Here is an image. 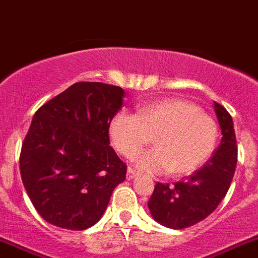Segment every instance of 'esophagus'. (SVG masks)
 I'll return each mask as SVG.
<instances>
[{
    "instance_id": "34e87169",
    "label": "esophagus",
    "mask_w": 258,
    "mask_h": 258,
    "mask_svg": "<svg viewBox=\"0 0 258 258\" xmlns=\"http://www.w3.org/2000/svg\"><path fill=\"white\" fill-rule=\"evenodd\" d=\"M138 175H139V173L136 172L135 169H132V168L127 169V180H132V178L136 177Z\"/></svg>"
}]
</instances>
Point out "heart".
<instances>
[{
    "label": "heart",
    "mask_w": 258,
    "mask_h": 258,
    "mask_svg": "<svg viewBox=\"0 0 258 258\" xmlns=\"http://www.w3.org/2000/svg\"><path fill=\"white\" fill-rule=\"evenodd\" d=\"M154 136L156 148L134 154ZM113 146L134 164L150 173L190 175L215 152L219 127L196 104L164 99L141 105L138 114L118 112L109 123Z\"/></svg>",
    "instance_id": "1"
}]
</instances>
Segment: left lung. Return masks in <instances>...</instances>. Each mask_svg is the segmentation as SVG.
<instances>
[{"label":"left lung","instance_id":"obj_1","mask_svg":"<svg viewBox=\"0 0 258 258\" xmlns=\"http://www.w3.org/2000/svg\"><path fill=\"white\" fill-rule=\"evenodd\" d=\"M221 128V143L201 169L185 180L171 184L157 182L148 202L158 224L185 229L204 220L226 196L235 172L238 150L233 118L219 103H213Z\"/></svg>","mask_w":258,"mask_h":258}]
</instances>
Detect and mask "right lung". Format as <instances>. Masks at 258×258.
<instances>
[{"label":"right lung","mask_w":258,"mask_h":258,"mask_svg":"<svg viewBox=\"0 0 258 258\" xmlns=\"http://www.w3.org/2000/svg\"><path fill=\"white\" fill-rule=\"evenodd\" d=\"M124 91L77 82L34 114L20 153L23 185L43 220L85 230L105 212L127 166L109 146V123Z\"/></svg>","instance_id":"right-lung-1"}]
</instances>
